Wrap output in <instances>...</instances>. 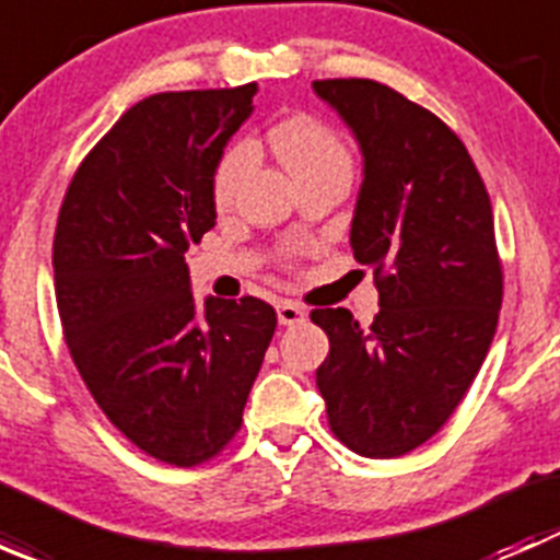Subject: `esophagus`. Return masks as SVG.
<instances>
[{
  "instance_id": "34e87169",
  "label": "esophagus",
  "mask_w": 560,
  "mask_h": 560,
  "mask_svg": "<svg viewBox=\"0 0 560 560\" xmlns=\"http://www.w3.org/2000/svg\"><path fill=\"white\" fill-rule=\"evenodd\" d=\"M276 312H279L281 325H298V322L306 319V312L292 301H281L279 306H276Z\"/></svg>"
}]
</instances>
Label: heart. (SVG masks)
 <instances>
[{
	"instance_id": "1",
	"label": "heart",
	"mask_w": 560,
	"mask_h": 560,
	"mask_svg": "<svg viewBox=\"0 0 560 560\" xmlns=\"http://www.w3.org/2000/svg\"><path fill=\"white\" fill-rule=\"evenodd\" d=\"M268 143L273 154L284 162V167L295 175L298 184L319 175H343L349 178L354 167L352 149L347 138L332 124L308 113H295L268 129ZM254 165V149L246 140H235L224 149L213 167L211 200L219 211L233 206L246 173Z\"/></svg>"
}]
</instances>
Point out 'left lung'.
Returning <instances> with one entry per match:
<instances>
[{
    "label": "left lung",
    "mask_w": 560,
    "mask_h": 560,
    "mask_svg": "<svg viewBox=\"0 0 560 560\" xmlns=\"http://www.w3.org/2000/svg\"><path fill=\"white\" fill-rule=\"evenodd\" d=\"M314 92L358 135L365 156L352 252L374 268L380 314L314 308L330 338L316 369L332 436L365 457H398L453 417L499 325L504 270L477 165L428 107L369 78Z\"/></svg>",
    "instance_id": "1"
}]
</instances>
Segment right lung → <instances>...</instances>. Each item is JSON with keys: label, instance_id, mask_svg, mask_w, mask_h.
Listing matches in <instances>:
<instances>
[{"label": "right lung", "instance_id": "right-lung-1", "mask_svg": "<svg viewBox=\"0 0 560 560\" xmlns=\"http://www.w3.org/2000/svg\"><path fill=\"white\" fill-rule=\"evenodd\" d=\"M257 83L140 100L83 156L59 208L61 332L107 420L145 455L200 466L235 439L276 330L270 303L208 298L184 254L217 222L211 178Z\"/></svg>", "mask_w": 560, "mask_h": 560}]
</instances>
